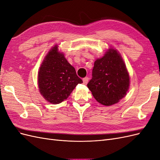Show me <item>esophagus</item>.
I'll return each instance as SVG.
<instances>
[{"mask_svg": "<svg viewBox=\"0 0 160 160\" xmlns=\"http://www.w3.org/2000/svg\"><path fill=\"white\" fill-rule=\"evenodd\" d=\"M88 81H89V78H88V77H85V78L83 79V83H84L85 85H86L87 83H88Z\"/></svg>", "mask_w": 160, "mask_h": 160, "instance_id": "34e87169", "label": "esophagus"}]
</instances>
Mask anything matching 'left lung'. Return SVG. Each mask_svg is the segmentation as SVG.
I'll return each instance as SVG.
<instances>
[{
    "label": "left lung",
    "mask_w": 160,
    "mask_h": 160,
    "mask_svg": "<svg viewBox=\"0 0 160 160\" xmlns=\"http://www.w3.org/2000/svg\"><path fill=\"white\" fill-rule=\"evenodd\" d=\"M129 85V74L122 55L110 47L94 62L89 89L98 102L110 106L127 95Z\"/></svg>",
    "instance_id": "1"
}]
</instances>
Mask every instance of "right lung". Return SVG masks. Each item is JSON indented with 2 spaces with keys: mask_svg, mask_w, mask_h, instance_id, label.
I'll return each mask as SVG.
<instances>
[{
  "mask_svg": "<svg viewBox=\"0 0 160 160\" xmlns=\"http://www.w3.org/2000/svg\"><path fill=\"white\" fill-rule=\"evenodd\" d=\"M37 81L41 95L54 105L66 100L75 87L83 83L63 52L59 51L58 45L52 47L45 55L38 71Z\"/></svg>",
  "mask_w": 160,
  "mask_h": 160,
  "instance_id": "add662e5",
  "label": "right lung"
}]
</instances>
